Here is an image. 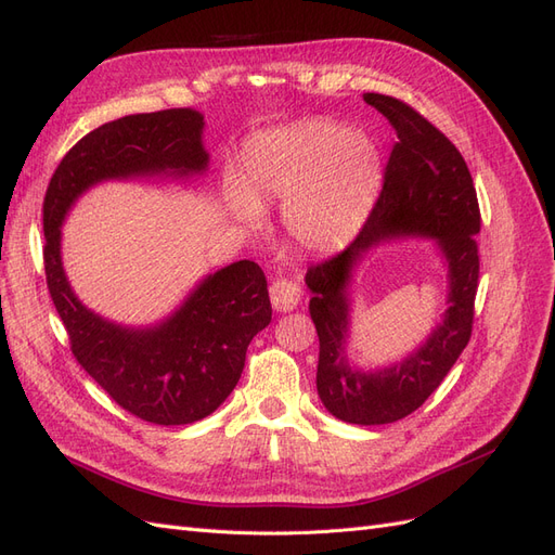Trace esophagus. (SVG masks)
I'll list each match as a JSON object with an SVG mask.
<instances>
[{
    "label": "esophagus",
    "instance_id": "esophagus-1",
    "mask_svg": "<svg viewBox=\"0 0 555 555\" xmlns=\"http://www.w3.org/2000/svg\"><path fill=\"white\" fill-rule=\"evenodd\" d=\"M300 296H304V292H300L298 282L284 280V278L273 280V284H271V304L278 312H292L300 304Z\"/></svg>",
    "mask_w": 555,
    "mask_h": 555
}]
</instances>
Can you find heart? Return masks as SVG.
I'll return each mask as SVG.
<instances>
[{
    "label": "heart",
    "instance_id": "heart-1",
    "mask_svg": "<svg viewBox=\"0 0 555 555\" xmlns=\"http://www.w3.org/2000/svg\"><path fill=\"white\" fill-rule=\"evenodd\" d=\"M243 182L227 201L238 222H261V206L284 204L282 222L308 249L343 245L365 220L382 184L377 143L335 120L266 131L243 153Z\"/></svg>",
    "mask_w": 555,
    "mask_h": 555
}]
</instances>
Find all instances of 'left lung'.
<instances>
[{"instance_id":"8db88e82","label":"left lung","mask_w":555,"mask_h":555,"mask_svg":"<svg viewBox=\"0 0 555 555\" xmlns=\"http://www.w3.org/2000/svg\"><path fill=\"white\" fill-rule=\"evenodd\" d=\"M396 129L384 184L365 224L343 251L308 268L310 317L319 335L317 391L326 410L347 424L377 426L405 418L438 389L469 343L479 284L477 233L481 215L463 155L426 117L396 96L363 94ZM428 235L439 241L450 268L446 322L402 364L361 374L346 361V284L350 268L384 237Z\"/></svg>"}]
</instances>
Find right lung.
<instances>
[{
    "label": "right lung",
    "instance_id": "add662e5",
    "mask_svg": "<svg viewBox=\"0 0 555 555\" xmlns=\"http://www.w3.org/2000/svg\"><path fill=\"white\" fill-rule=\"evenodd\" d=\"M204 115L169 108L127 115L82 137L66 153L43 198V266L50 298L76 361L129 414L157 426H184L212 414L238 384L245 351L271 324L266 275L236 261L198 284L155 328H122L74 296L60 257V227L74 201L108 178L206 171Z\"/></svg>",
    "mask_w": 555,
    "mask_h": 555
}]
</instances>
